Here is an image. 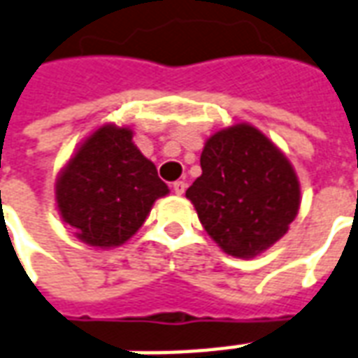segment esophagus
<instances>
[{"instance_id": "1", "label": "esophagus", "mask_w": 358, "mask_h": 358, "mask_svg": "<svg viewBox=\"0 0 358 358\" xmlns=\"http://www.w3.org/2000/svg\"><path fill=\"white\" fill-rule=\"evenodd\" d=\"M172 189H174V194L182 196V194H184V189H186V182H182V180H176V182L172 184Z\"/></svg>"}]
</instances>
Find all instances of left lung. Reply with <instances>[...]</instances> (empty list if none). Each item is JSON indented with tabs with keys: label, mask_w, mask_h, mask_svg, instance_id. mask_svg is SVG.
I'll return each mask as SVG.
<instances>
[{
	"label": "left lung",
	"mask_w": 358,
	"mask_h": 358,
	"mask_svg": "<svg viewBox=\"0 0 358 358\" xmlns=\"http://www.w3.org/2000/svg\"><path fill=\"white\" fill-rule=\"evenodd\" d=\"M201 176L187 187L207 234L234 257H254L289 231L301 205L291 162L248 124L207 139Z\"/></svg>",
	"instance_id": "8db88e82"
}]
</instances>
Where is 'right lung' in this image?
I'll return each mask as SVG.
<instances>
[{
	"mask_svg": "<svg viewBox=\"0 0 358 358\" xmlns=\"http://www.w3.org/2000/svg\"><path fill=\"white\" fill-rule=\"evenodd\" d=\"M131 129L102 126L85 141L56 184L62 219L89 246L131 238L169 186L131 141Z\"/></svg>",
	"mask_w": 358,
	"mask_h": 358,
	"instance_id": "right-lung-1",
	"label": "right lung"
}]
</instances>
